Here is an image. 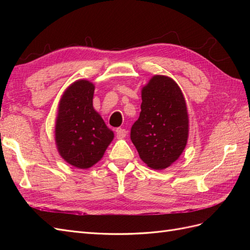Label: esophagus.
<instances>
[{
	"label": "esophagus",
	"mask_w": 250,
	"mask_h": 250,
	"mask_svg": "<svg viewBox=\"0 0 250 250\" xmlns=\"http://www.w3.org/2000/svg\"><path fill=\"white\" fill-rule=\"evenodd\" d=\"M125 135H126V131H125V129H121V128L116 129V136H117V139H119V140L125 139Z\"/></svg>",
	"instance_id": "obj_1"
}]
</instances>
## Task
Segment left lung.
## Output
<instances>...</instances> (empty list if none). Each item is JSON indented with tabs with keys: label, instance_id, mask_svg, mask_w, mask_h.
Here are the masks:
<instances>
[{
	"label": "left lung",
	"instance_id": "1",
	"mask_svg": "<svg viewBox=\"0 0 250 250\" xmlns=\"http://www.w3.org/2000/svg\"><path fill=\"white\" fill-rule=\"evenodd\" d=\"M141 109L131 141L148 167L167 168L187 145L189 116L184 94L171 77L155 75L142 88Z\"/></svg>",
	"mask_w": 250,
	"mask_h": 250
}]
</instances>
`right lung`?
<instances>
[{"mask_svg":"<svg viewBox=\"0 0 250 250\" xmlns=\"http://www.w3.org/2000/svg\"><path fill=\"white\" fill-rule=\"evenodd\" d=\"M93 94L94 84L78 79L65 89L58 106L57 149L64 161L77 168L98 163L114 140V132L93 107Z\"/></svg>","mask_w":250,"mask_h":250,"instance_id":"1","label":"right lung"}]
</instances>
